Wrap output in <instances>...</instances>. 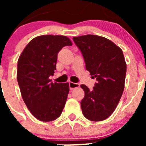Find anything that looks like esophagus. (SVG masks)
I'll return each mask as SVG.
<instances>
[{
	"instance_id": "34e87169",
	"label": "esophagus",
	"mask_w": 146,
	"mask_h": 146,
	"mask_svg": "<svg viewBox=\"0 0 146 146\" xmlns=\"http://www.w3.org/2000/svg\"><path fill=\"white\" fill-rule=\"evenodd\" d=\"M69 88H70V90H73V89L76 88L80 87L79 83H74V82H69Z\"/></svg>"
}]
</instances>
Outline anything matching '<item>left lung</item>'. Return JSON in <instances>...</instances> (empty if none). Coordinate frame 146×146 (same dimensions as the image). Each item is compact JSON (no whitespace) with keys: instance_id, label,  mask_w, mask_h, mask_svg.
Masks as SVG:
<instances>
[{"instance_id":"obj_1","label":"left lung","mask_w":146,"mask_h":146,"mask_svg":"<svg viewBox=\"0 0 146 146\" xmlns=\"http://www.w3.org/2000/svg\"><path fill=\"white\" fill-rule=\"evenodd\" d=\"M86 63L96 77L93 90L81 85L85 96L80 104L82 114L92 121L105 120L113 113L124 89L126 64L123 52L113 42L96 35L73 38Z\"/></svg>"}]
</instances>
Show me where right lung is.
I'll return each mask as SVG.
<instances>
[{"label": "right lung", "mask_w": 146, "mask_h": 146, "mask_svg": "<svg viewBox=\"0 0 146 146\" xmlns=\"http://www.w3.org/2000/svg\"><path fill=\"white\" fill-rule=\"evenodd\" d=\"M71 45L72 42L65 36H39L27 44L18 59L17 79L22 97L39 121H54L65 106L69 83H52L50 77L56 69L59 51Z\"/></svg>", "instance_id": "add662e5"}]
</instances>
